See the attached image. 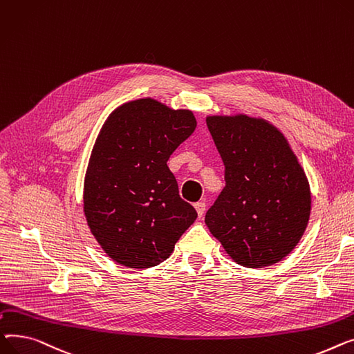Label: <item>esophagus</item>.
I'll list each match as a JSON object with an SVG mask.
<instances>
[{
    "mask_svg": "<svg viewBox=\"0 0 354 354\" xmlns=\"http://www.w3.org/2000/svg\"><path fill=\"white\" fill-rule=\"evenodd\" d=\"M194 207H196L198 217H203V214H204V212H205V203H204V201H197V203L194 204Z\"/></svg>",
    "mask_w": 354,
    "mask_h": 354,
    "instance_id": "1",
    "label": "esophagus"
}]
</instances>
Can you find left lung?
Returning a JSON list of instances; mask_svg holds the SVG:
<instances>
[{
    "mask_svg": "<svg viewBox=\"0 0 354 354\" xmlns=\"http://www.w3.org/2000/svg\"><path fill=\"white\" fill-rule=\"evenodd\" d=\"M225 185L205 224L240 266L260 268L286 257L310 217V187L283 134L247 115L209 117Z\"/></svg>",
    "mask_w": 354,
    "mask_h": 354,
    "instance_id": "8db88e82",
    "label": "left lung"
}]
</instances>
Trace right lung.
Returning <instances> with one entry per match:
<instances>
[{
	"mask_svg": "<svg viewBox=\"0 0 354 354\" xmlns=\"http://www.w3.org/2000/svg\"><path fill=\"white\" fill-rule=\"evenodd\" d=\"M196 126L192 111L151 98L122 104L102 126L86 174L84 213L95 240L118 264H160L197 218L167 165Z\"/></svg>",
	"mask_w": 354,
	"mask_h": 354,
	"instance_id": "1",
	"label": "right lung"
}]
</instances>
